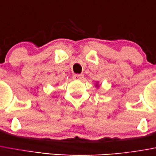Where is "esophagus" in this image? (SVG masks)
<instances>
[{
    "label": "esophagus",
    "instance_id": "esophagus-1",
    "mask_svg": "<svg viewBox=\"0 0 156 156\" xmlns=\"http://www.w3.org/2000/svg\"><path fill=\"white\" fill-rule=\"evenodd\" d=\"M83 78V76L82 75H79V74H75L73 76V79L76 80H81Z\"/></svg>",
    "mask_w": 156,
    "mask_h": 156
}]
</instances>
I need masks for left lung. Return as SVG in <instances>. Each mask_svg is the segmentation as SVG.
Instances as JSON below:
<instances>
[{
  "label": "left lung",
  "mask_w": 156,
  "mask_h": 156,
  "mask_svg": "<svg viewBox=\"0 0 156 156\" xmlns=\"http://www.w3.org/2000/svg\"><path fill=\"white\" fill-rule=\"evenodd\" d=\"M96 86H97V87H98V84H96Z\"/></svg>",
  "instance_id": "1"
}]
</instances>
